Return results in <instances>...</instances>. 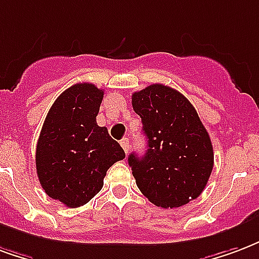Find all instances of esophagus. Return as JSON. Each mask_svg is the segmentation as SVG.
I'll use <instances>...</instances> for the list:
<instances>
[{
  "instance_id": "1",
  "label": "esophagus",
  "mask_w": 259,
  "mask_h": 259,
  "mask_svg": "<svg viewBox=\"0 0 259 259\" xmlns=\"http://www.w3.org/2000/svg\"><path fill=\"white\" fill-rule=\"evenodd\" d=\"M120 145H122V148H123V151L127 154V151H129L130 145H129V139H122L120 140Z\"/></svg>"
}]
</instances>
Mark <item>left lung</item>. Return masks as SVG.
<instances>
[{"instance_id": "8db88e82", "label": "left lung", "mask_w": 259, "mask_h": 259, "mask_svg": "<svg viewBox=\"0 0 259 259\" xmlns=\"http://www.w3.org/2000/svg\"><path fill=\"white\" fill-rule=\"evenodd\" d=\"M132 105L147 137L145 154L133 152L127 159L141 193L163 208L198 198L211 174L214 152L193 105L162 83L133 93Z\"/></svg>"}]
</instances>
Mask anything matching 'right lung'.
<instances>
[{"label":"right lung","instance_id":"right-lung-1","mask_svg":"<svg viewBox=\"0 0 259 259\" xmlns=\"http://www.w3.org/2000/svg\"><path fill=\"white\" fill-rule=\"evenodd\" d=\"M104 92L93 83H75L53 103L42 126L35 166L48 196L79 207L100 192L107 170L124 151L96 116Z\"/></svg>","mask_w":259,"mask_h":259}]
</instances>
